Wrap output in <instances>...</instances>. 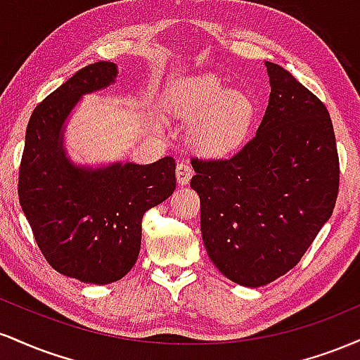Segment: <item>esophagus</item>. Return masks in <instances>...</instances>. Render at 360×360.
Wrapping results in <instances>:
<instances>
[{
  "instance_id": "1",
  "label": "esophagus",
  "mask_w": 360,
  "mask_h": 360,
  "mask_svg": "<svg viewBox=\"0 0 360 360\" xmlns=\"http://www.w3.org/2000/svg\"><path fill=\"white\" fill-rule=\"evenodd\" d=\"M193 176V169L188 166V164L184 162H179L176 166V179L179 184H188L189 179H191Z\"/></svg>"
}]
</instances>
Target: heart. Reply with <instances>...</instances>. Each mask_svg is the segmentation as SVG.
Here are the masks:
<instances>
[{"mask_svg": "<svg viewBox=\"0 0 360 360\" xmlns=\"http://www.w3.org/2000/svg\"><path fill=\"white\" fill-rule=\"evenodd\" d=\"M164 108L172 117L193 122L189 143L198 154L212 159L240 150L255 118L249 94L229 91V86L212 74L172 84L164 94Z\"/></svg>", "mask_w": 360, "mask_h": 360, "instance_id": "1", "label": "heart"}]
</instances>
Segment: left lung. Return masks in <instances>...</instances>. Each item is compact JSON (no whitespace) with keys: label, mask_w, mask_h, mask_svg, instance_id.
Wrapping results in <instances>:
<instances>
[{"label":"left lung","mask_w":360,"mask_h":360,"mask_svg":"<svg viewBox=\"0 0 360 360\" xmlns=\"http://www.w3.org/2000/svg\"><path fill=\"white\" fill-rule=\"evenodd\" d=\"M266 65L271 96L255 137L229 159H191L208 257L249 288L300 262L332 217L340 183L326 106L286 69Z\"/></svg>","instance_id":"8db88e82"}]
</instances>
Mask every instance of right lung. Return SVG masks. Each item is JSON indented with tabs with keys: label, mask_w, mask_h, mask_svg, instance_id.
<instances>
[{
	"label": "right lung",
	"mask_w": 360,
	"mask_h": 360,
	"mask_svg": "<svg viewBox=\"0 0 360 360\" xmlns=\"http://www.w3.org/2000/svg\"><path fill=\"white\" fill-rule=\"evenodd\" d=\"M117 77L113 62H94L59 86L32 113L18 171V198L45 260L60 274L91 284L122 279L135 266L142 218L176 189V162L72 166L62 125L82 94Z\"/></svg>",
	"instance_id": "add662e5"
}]
</instances>
